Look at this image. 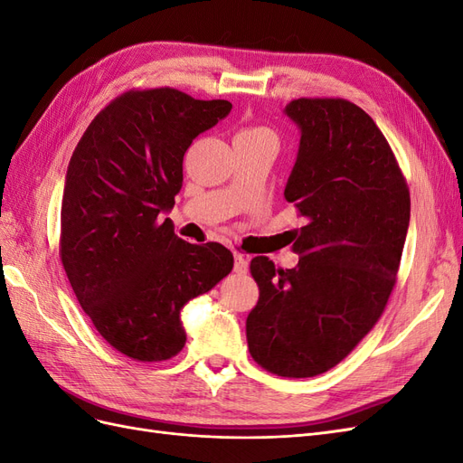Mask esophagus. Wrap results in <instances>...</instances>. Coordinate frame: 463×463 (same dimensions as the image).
Wrapping results in <instances>:
<instances>
[{
    "label": "esophagus",
    "mask_w": 463,
    "mask_h": 463,
    "mask_svg": "<svg viewBox=\"0 0 463 463\" xmlns=\"http://www.w3.org/2000/svg\"><path fill=\"white\" fill-rule=\"evenodd\" d=\"M233 272L235 274H247V270H249V260H247V257L245 255H241V253H233Z\"/></svg>",
    "instance_id": "obj_1"
}]
</instances>
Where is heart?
Here are the masks:
<instances>
[{"instance_id": "b5f03b06", "label": "heart", "mask_w": 463, "mask_h": 463, "mask_svg": "<svg viewBox=\"0 0 463 463\" xmlns=\"http://www.w3.org/2000/svg\"><path fill=\"white\" fill-rule=\"evenodd\" d=\"M241 133H255V135H270L266 129H260V128H250V129H243Z\"/></svg>"}]
</instances>
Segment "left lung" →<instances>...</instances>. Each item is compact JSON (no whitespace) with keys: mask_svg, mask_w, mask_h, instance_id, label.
I'll return each instance as SVG.
<instances>
[{"mask_svg":"<svg viewBox=\"0 0 463 463\" xmlns=\"http://www.w3.org/2000/svg\"><path fill=\"white\" fill-rule=\"evenodd\" d=\"M284 114L301 131L284 197L305 226L296 269L250 260L259 303L247 317L250 357L307 378L335 367L381 318L410 226V191L384 135L342 98H299Z\"/></svg>","mask_w":463,"mask_h":463,"instance_id":"8db88e82","label":"left lung"}]
</instances>
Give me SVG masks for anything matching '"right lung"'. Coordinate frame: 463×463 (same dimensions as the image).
<instances>
[{"instance_id": "1", "label": "right lung", "mask_w": 463, "mask_h": 463, "mask_svg": "<svg viewBox=\"0 0 463 463\" xmlns=\"http://www.w3.org/2000/svg\"><path fill=\"white\" fill-rule=\"evenodd\" d=\"M228 100L175 89L125 92L87 128L67 167L61 262L102 338L137 361L179 354L184 307L233 269L220 243L193 245L158 223L184 185L193 138L226 118Z\"/></svg>"}]
</instances>
